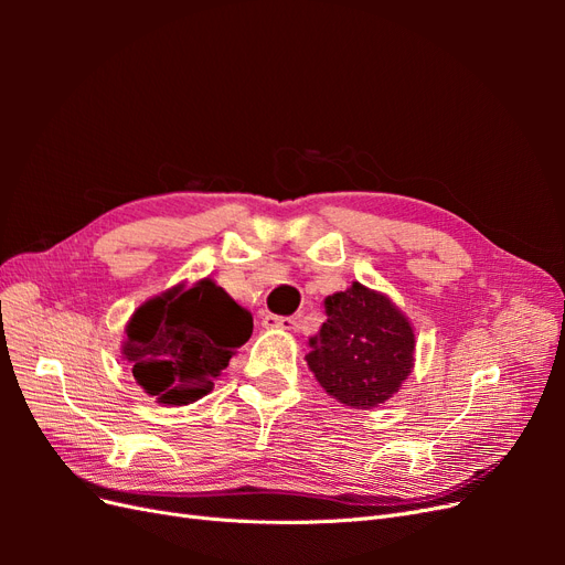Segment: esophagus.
<instances>
[{
    "mask_svg": "<svg viewBox=\"0 0 565 565\" xmlns=\"http://www.w3.org/2000/svg\"><path fill=\"white\" fill-rule=\"evenodd\" d=\"M262 324L266 330H287V332H295L299 328V320L297 318H282V316H264Z\"/></svg>",
    "mask_w": 565,
    "mask_h": 565,
    "instance_id": "esophagus-1",
    "label": "esophagus"
}]
</instances>
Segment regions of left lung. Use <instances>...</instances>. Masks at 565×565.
<instances>
[{"label":"left lung","instance_id":"obj_1","mask_svg":"<svg viewBox=\"0 0 565 565\" xmlns=\"http://www.w3.org/2000/svg\"><path fill=\"white\" fill-rule=\"evenodd\" d=\"M328 320L309 339L306 365L341 405L372 409L415 367V330L386 295L353 282L324 299Z\"/></svg>","mask_w":565,"mask_h":565}]
</instances>
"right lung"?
Returning a JSON list of instances; mask_svg holds the SVG:
<instances>
[{
	"label": "right lung",
	"mask_w": 565,
	"mask_h": 565,
	"mask_svg": "<svg viewBox=\"0 0 565 565\" xmlns=\"http://www.w3.org/2000/svg\"><path fill=\"white\" fill-rule=\"evenodd\" d=\"M252 328V313L212 278L179 282L131 313L122 358L148 396L188 405L214 388Z\"/></svg>",
	"instance_id": "add662e5"
}]
</instances>
